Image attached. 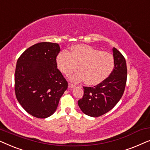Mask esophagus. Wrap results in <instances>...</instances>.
<instances>
[{"label":"esophagus","instance_id":"esophagus-1","mask_svg":"<svg viewBox=\"0 0 150 150\" xmlns=\"http://www.w3.org/2000/svg\"><path fill=\"white\" fill-rule=\"evenodd\" d=\"M75 87V85H74V84L71 83H68V87L69 88H72V87Z\"/></svg>","mask_w":150,"mask_h":150}]
</instances>
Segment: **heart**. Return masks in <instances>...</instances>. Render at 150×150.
I'll use <instances>...</instances> for the list:
<instances>
[{
    "mask_svg": "<svg viewBox=\"0 0 150 150\" xmlns=\"http://www.w3.org/2000/svg\"><path fill=\"white\" fill-rule=\"evenodd\" d=\"M57 67L65 76L76 70L71 77L74 82L85 80L89 85H98L104 81L114 67V58L110 53L102 52L86 44H77L70 52L62 51L57 57Z\"/></svg>",
    "mask_w": 150,
    "mask_h": 150,
    "instance_id": "1",
    "label": "heart"
}]
</instances>
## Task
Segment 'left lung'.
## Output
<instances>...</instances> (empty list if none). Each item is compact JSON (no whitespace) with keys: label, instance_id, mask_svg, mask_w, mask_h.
I'll return each mask as SVG.
<instances>
[{"label":"left lung","instance_id":"8db88e82","mask_svg":"<svg viewBox=\"0 0 150 150\" xmlns=\"http://www.w3.org/2000/svg\"><path fill=\"white\" fill-rule=\"evenodd\" d=\"M114 68L109 76L94 87H83V98L78 101L80 108L87 115L96 117L106 113L120 101L127 80L126 59L118 50L112 48Z\"/></svg>","mask_w":150,"mask_h":150}]
</instances>
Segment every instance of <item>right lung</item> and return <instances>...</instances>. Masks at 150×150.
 <instances>
[{
	"label": "right lung",
	"mask_w": 150,
	"mask_h": 150,
	"mask_svg": "<svg viewBox=\"0 0 150 150\" xmlns=\"http://www.w3.org/2000/svg\"><path fill=\"white\" fill-rule=\"evenodd\" d=\"M58 44L40 42L18 58L15 71V93L28 113L44 119L54 113L67 82L57 69Z\"/></svg>",
	"instance_id": "1"
}]
</instances>
